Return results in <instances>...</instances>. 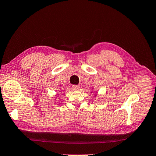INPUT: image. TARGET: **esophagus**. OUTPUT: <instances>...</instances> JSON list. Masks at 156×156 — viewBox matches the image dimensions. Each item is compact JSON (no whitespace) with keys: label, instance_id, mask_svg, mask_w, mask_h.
I'll return each mask as SVG.
<instances>
[{"label":"esophagus","instance_id":"esophagus-1","mask_svg":"<svg viewBox=\"0 0 156 156\" xmlns=\"http://www.w3.org/2000/svg\"><path fill=\"white\" fill-rule=\"evenodd\" d=\"M72 88L73 89H74V90H79V89H80V87L78 85H73Z\"/></svg>","mask_w":156,"mask_h":156}]
</instances>
